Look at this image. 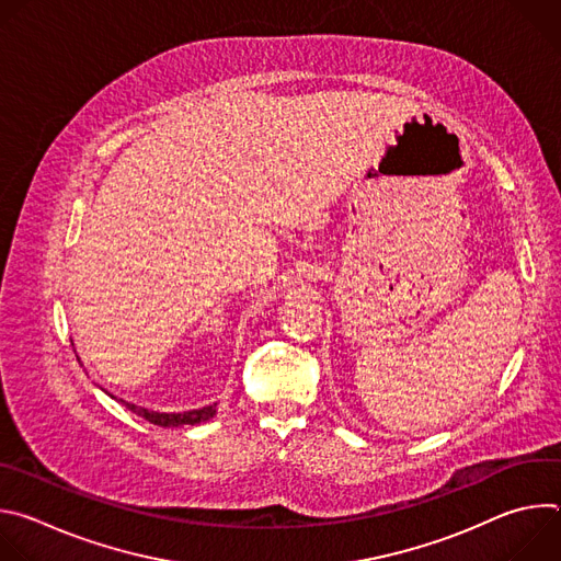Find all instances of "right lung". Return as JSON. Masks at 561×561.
Returning <instances> with one entry per match:
<instances>
[{
  "instance_id": "1",
  "label": "right lung",
  "mask_w": 561,
  "mask_h": 561,
  "mask_svg": "<svg viewBox=\"0 0 561 561\" xmlns=\"http://www.w3.org/2000/svg\"><path fill=\"white\" fill-rule=\"evenodd\" d=\"M113 397V394H111ZM119 402L133 411L135 415L144 417L146 422L154 424V426H164V428H175V426H195V424H202V422H208L215 413H217V404H210V407H204V409H197V411H184V413H157V411H148L144 407H137V404H130L126 402V399H119Z\"/></svg>"
}]
</instances>
